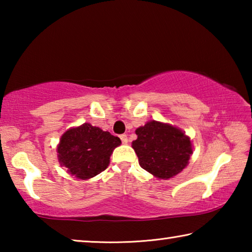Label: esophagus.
Wrapping results in <instances>:
<instances>
[{"label":"esophagus","mask_w":252,"mask_h":252,"mask_svg":"<svg viewBox=\"0 0 252 252\" xmlns=\"http://www.w3.org/2000/svg\"><path fill=\"white\" fill-rule=\"evenodd\" d=\"M120 139H121V141H122L123 144H126L127 143V136H126V134H121L120 135Z\"/></svg>","instance_id":"obj_1"}]
</instances>
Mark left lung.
<instances>
[{"mask_svg":"<svg viewBox=\"0 0 252 252\" xmlns=\"http://www.w3.org/2000/svg\"><path fill=\"white\" fill-rule=\"evenodd\" d=\"M138 135L132 148L141 168L156 178L167 179L180 173L192 155L190 138L168 123L149 121L135 130Z\"/></svg>","mask_w":252,"mask_h":252,"instance_id":"8db88e82","label":"left lung"}]
</instances>
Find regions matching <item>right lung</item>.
Returning a JSON list of instances; mask_svg holds the SVG:
<instances>
[{
	"instance_id": "right-lung-1",
	"label": "right lung",
	"mask_w": 252,
	"mask_h": 252,
	"mask_svg": "<svg viewBox=\"0 0 252 252\" xmlns=\"http://www.w3.org/2000/svg\"><path fill=\"white\" fill-rule=\"evenodd\" d=\"M121 140L90 123L71 127L61 136L58 146L60 164L81 180L95 177L108 168L110 157Z\"/></svg>"
}]
</instances>
